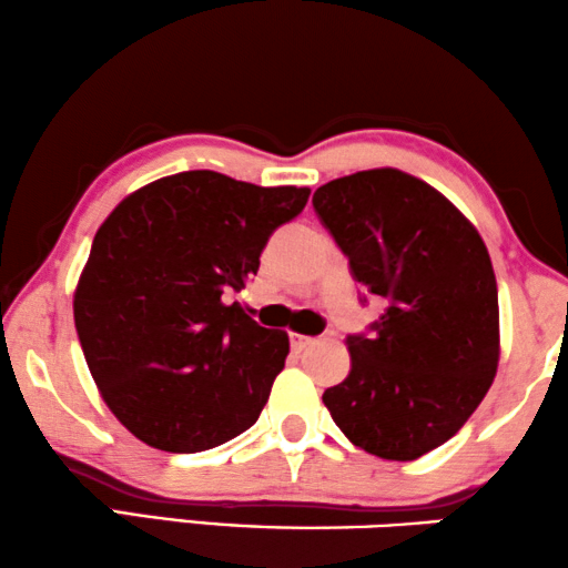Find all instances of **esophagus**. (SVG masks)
Segmentation results:
<instances>
[{
  "instance_id": "34e87169",
  "label": "esophagus",
  "mask_w": 568,
  "mask_h": 568,
  "mask_svg": "<svg viewBox=\"0 0 568 568\" xmlns=\"http://www.w3.org/2000/svg\"><path fill=\"white\" fill-rule=\"evenodd\" d=\"M290 343H292L294 351H304V348H310L312 343H315V338H310V335H302V333H292Z\"/></svg>"
}]
</instances>
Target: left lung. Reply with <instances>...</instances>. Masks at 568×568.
<instances>
[{"label":"left lung","instance_id":"8db88e82","mask_svg":"<svg viewBox=\"0 0 568 568\" xmlns=\"http://www.w3.org/2000/svg\"><path fill=\"white\" fill-rule=\"evenodd\" d=\"M351 274L386 300L348 335L351 372L323 402L353 446L415 462L462 430L499 364L497 278L476 227L399 169L333 179L312 196Z\"/></svg>","mask_w":568,"mask_h":568}]
</instances>
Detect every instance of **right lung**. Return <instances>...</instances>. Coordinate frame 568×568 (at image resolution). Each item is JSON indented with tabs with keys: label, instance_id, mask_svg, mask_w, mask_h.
<instances>
[{
	"label": "right lung",
	"instance_id": "obj_1",
	"mask_svg": "<svg viewBox=\"0 0 568 568\" xmlns=\"http://www.w3.org/2000/svg\"><path fill=\"white\" fill-rule=\"evenodd\" d=\"M307 196L182 171L125 196L97 230L73 323L102 399L138 440L200 454L258 420L290 335L225 294L251 282Z\"/></svg>",
	"mask_w": 568,
	"mask_h": 568
}]
</instances>
